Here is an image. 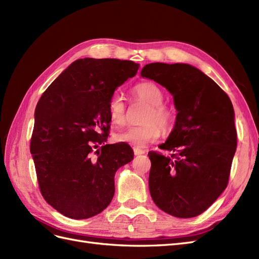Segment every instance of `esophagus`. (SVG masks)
<instances>
[{
	"instance_id": "34e87169",
	"label": "esophagus",
	"mask_w": 259,
	"mask_h": 259,
	"mask_svg": "<svg viewBox=\"0 0 259 259\" xmlns=\"http://www.w3.org/2000/svg\"><path fill=\"white\" fill-rule=\"evenodd\" d=\"M134 154L135 155H142V154H145V151L142 150V149H139V148H134Z\"/></svg>"
}]
</instances>
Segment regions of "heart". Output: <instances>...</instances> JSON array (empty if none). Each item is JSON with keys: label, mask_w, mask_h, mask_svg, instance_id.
<instances>
[{"label": "heart", "mask_w": 259, "mask_h": 259, "mask_svg": "<svg viewBox=\"0 0 259 259\" xmlns=\"http://www.w3.org/2000/svg\"><path fill=\"white\" fill-rule=\"evenodd\" d=\"M133 95L140 101L149 105L140 126H131L116 133L114 139L117 143H124L134 147H146L156 142L163 131L170 130L174 121L173 111L163 104L164 93L158 85L152 82H143L134 86ZM108 113L114 125H123L126 120V106L119 93L112 94L108 101Z\"/></svg>", "instance_id": "heart-1"}]
</instances>
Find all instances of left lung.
<instances>
[{"label": "left lung", "instance_id": "1", "mask_svg": "<svg viewBox=\"0 0 259 259\" xmlns=\"http://www.w3.org/2000/svg\"><path fill=\"white\" fill-rule=\"evenodd\" d=\"M140 74L164 86L177 110L174 128L160 145L173 153H148L151 198L171 216L195 217L228 185L237 149L231 100L210 77L188 64L153 62Z\"/></svg>", "mask_w": 259, "mask_h": 259}]
</instances>
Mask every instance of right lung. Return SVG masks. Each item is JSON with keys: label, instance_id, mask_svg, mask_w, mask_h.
Listing matches in <instances>:
<instances>
[{"label": "right lung", "instance_id": "1", "mask_svg": "<svg viewBox=\"0 0 259 259\" xmlns=\"http://www.w3.org/2000/svg\"><path fill=\"white\" fill-rule=\"evenodd\" d=\"M138 68L131 60L77 59L38 100L30 151L43 198L66 217L101 213L114 195L115 171L134 159L127 144L105 143L108 101Z\"/></svg>", "mask_w": 259, "mask_h": 259}]
</instances>
